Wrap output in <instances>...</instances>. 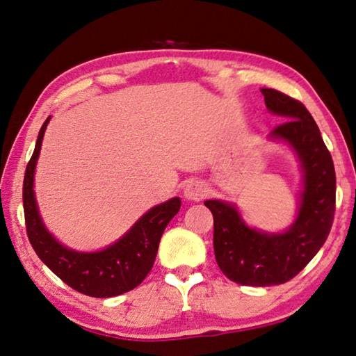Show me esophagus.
I'll return each mask as SVG.
<instances>
[{
    "instance_id": "34e87169",
    "label": "esophagus",
    "mask_w": 356,
    "mask_h": 356,
    "mask_svg": "<svg viewBox=\"0 0 356 356\" xmlns=\"http://www.w3.org/2000/svg\"><path fill=\"white\" fill-rule=\"evenodd\" d=\"M208 194V188L204 182H199V180H193V182L188 184L184 190V196L188 200L199 202L204 199Z\"/></svg>"
}]
</instances>
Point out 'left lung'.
Returning a JSON list of instances; mask_svg holds the SVG:
<instances>
[{
	"label": "left lung",
	"instance_id": "obj_1",
	"mask_svg": "<svg viewBox=\"0 0 356 356\" xmlns=\"http://www.w3.org/2000/svg\"><path fill=\"white\" fill-rule=\"evenodd\" d=\"M261 92L270 113L285 118L270 132V138L287 142L304 172L295 224L285 233H262L247 227L232 204L205 200V207L214 218V254L222 273L236 284L268 287L293 280L324 245L335 214L337 176L307 108L276 89L266 88Z\"/></svg>",
	"mask_w": 356,
	"mask_h": 356
}]
</instances>
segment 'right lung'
<instances>
[{
	"mask_svg": "<svg viewBox=\"0 0 356 356\" xmlns=\"http://www.w3.org/2000/svg\"><path fill=\"white\" fill-rule=\"evenodd\" d=\"M49 117L40 129L33 154L26 166L23 205L27 238L35 253L69 287L92 298H113L136 289L154 266L166 225L180 210V199L163 202L143 214L113 245L95 253L63 247L44 228L33 196V172Z\"/></svg>",
	"mask_w": 356,
	"mask_h": 356,
	"instance_id": "1",
	"label": "right lung"
}]
</instances>
